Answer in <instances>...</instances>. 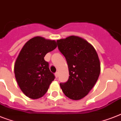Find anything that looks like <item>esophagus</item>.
I'll return each mask as SVG.
<instances>
[{
    "label": "esophagus",
    "mask_w": 121,
    "mask_h": 121,
    "mask_svg": "<svg viewBox=\"0 0 121 121\" xmlns=\"http://www.w3.org/2000/svg\"><path fill=\"white\" fill-rule=\"evenodd\" d=\"M55 75L56 78H57L58 77V72H56V73H55Z\"/></svg>",
    "instance_id": "34e87169"
}]
</instances>
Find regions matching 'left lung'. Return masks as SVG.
I'll return each mask as SVG.
<instances>
[{
  "instance_id": "left-lung-1",
  "label": "left lung",
  "mask_w": 121,
  "mask_h": 121,
  "mask_svg": "<svg viewBox=\"0 0 121 121\" xmlns=\"http://www.w3.org/2000/svg\"><path fill=\"white\" fill-rule=\"evenodd\" d=\"M58 48L66 60L69 79L60 84L65 95L70 99L80 100L88 94L97 82L100 63L92 45L81 37L71 35L56 41Z\"/></svg>"
}]
</instances>
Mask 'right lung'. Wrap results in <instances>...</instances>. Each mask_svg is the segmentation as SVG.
I'll return each mask as SVG.
<instances>
[{
    "mask_svg": "<svg viewBox=\"0 0 121 121\" xmlns=\"http://www.w3.org/2000/svg\"><path fill=\"white\" fill-rule=\"evenodd\" d=\"M56 46L55 40L35 37L28 40L20 51L14 66L15 78L22 92L29 98L43 97L54 80L55 75L44 57Z\"/></svg>",
    "mask_w": 121,
    "mask_h": 121,
    "instance_id": "right-lung-1",
    "label": "right lung"
}]
</instances>
